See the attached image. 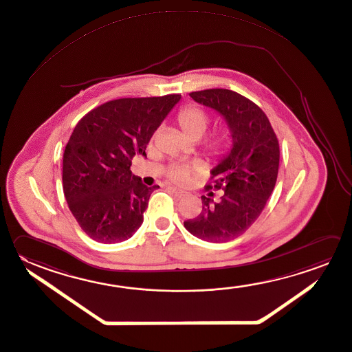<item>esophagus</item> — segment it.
Returning <instances> with one entry per match:
<instances>
[{
    "instance_id": "1",
    "label": "esophagus",
    "mask_w": 352,
    "mask_h": 352,
    "mask_svg": "<svg viewBox=\"0 0 352 352\" xmlns=\"http://www.w3.org/2000/svg\"><path fill=\"white\" fill-rule=\"evenodd\" d=\"M168 190L175 193L177 197H184V196L187 195V192L184 191V190H179L177 187H168Z\"/></svg>"
}]
</instances>
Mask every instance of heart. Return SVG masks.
Masks as SVG:
<instances>
[{
	"label": "heart",
	"instance_id": "heart-1",
	"mask_svg": "<svg viewBox=\"0 0 352 352\" xmlns=\"http://www.w3.org/2000/svg\"><path fill=\"white\" fill-rule=\"evenodd\" d=\"M176 122L191 140H199L205 134L210 125L211 118L208 113L197 105H187L179 110ZM160 129L153 135V140L157 136ZM232 146V133L228 128H221L204 142L205 151L210 157L219 159L228 153ZM199 167L186 164H171L166 168V176L176 184H186L193 173H199Z\"/></svg>",
	"mask_w": 352,
	"mask_h": 352
}]
</instances>
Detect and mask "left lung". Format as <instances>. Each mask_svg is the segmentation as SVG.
Segmentation results:
<instances>
[{
  "label": "left lung",
  "instance_id": "8db88e82",
  "mask_svg": "<svg viewBox=\"0 0 352 352\" xmlns=\"http://www.w3.org/2000/svg\"><path fill=\"white\" fill-rule=\"evenodd\" d=\"M193 100L217 110L228 124L233 146L211 171L221 190L214 201L202 196V211L184 222L186 230L206 242L223 243L243 234L261 216L274 190L279 170V141L262 109L233 90L206 89L190 93Z\"/></svg>",
  "mask_w": 352,
  "mask_h": 352
}]
</instances>
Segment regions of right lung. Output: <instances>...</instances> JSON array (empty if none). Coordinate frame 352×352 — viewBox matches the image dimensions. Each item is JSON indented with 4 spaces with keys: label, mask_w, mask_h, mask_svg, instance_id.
I'll list each match as a JSON object with an SVG mask.
<instances>
[{
    "label": "right lung",
    "mask_w": 352,
    "mask_h": 352,
    "mask_svg": "<svg viewBox=\"0 0 352 352\" xmlns=\"http://www.w3.org/2000/svg\"><path fill=\"white\" fill-rule=\"evenodd\" d=\"M179 94L104 102L78 122L63 153V192L80 228L99 243L133 236L144 221L147 187L130 171Z\"/></svg>",
    "instance_id": "right-lung-1"
}]
</instances>
